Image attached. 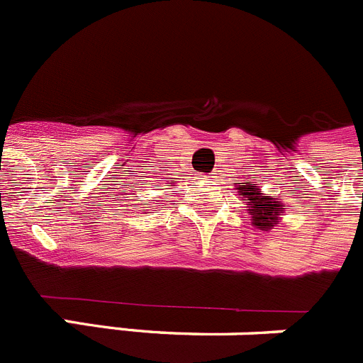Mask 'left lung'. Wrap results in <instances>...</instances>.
Here are the masks:
<instances>
[{
    "mask_svg": "<svg viewBox=\"0 0 363 363\" xmlns=\"http://www.w3.org/2000/svg\"><path fill=\"white\" fill-rule=\"evenodd\" d=\"M240 196L245 198L247 214H251V223L259 230H271L281 220L285 205L278 196H267L255 185H240Z\"/></svg>",
    "mask_w": 363,
    "mask_h": 363,
    "instance_id": "8db88e82",
    "label": "left lung"
}]
</instances>
